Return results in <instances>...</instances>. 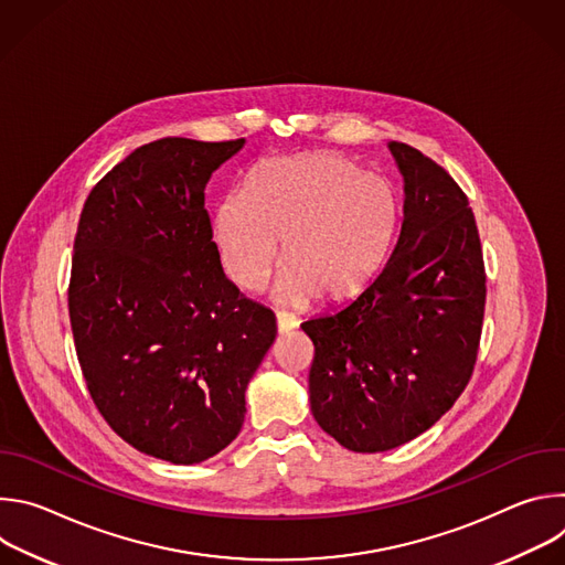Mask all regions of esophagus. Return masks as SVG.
I'll return each mask as SVG.
<instances>
[{"mask_svg": "<svg viewBox=\"0 0 565 565\" xmlns=\"http://www.w3.org/2000/svg\"><path fill=\"white\" fill-rule=\"evenodd\" d=\"M295 327H297V319H295L290 312L277 310V331H279V333H286V331H290V329H295Z\"/></svg>", "mask_w": 565, "mask_h": 565, "instance_id": "obj_1", "label": "esophagus"}]
</instances>
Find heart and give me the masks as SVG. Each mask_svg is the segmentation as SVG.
Wrapping results in <instances>:
<instances>
[{"mask_svg": "<svg viewBox=\"0 0 565 565\" xmlns=\"http://www.w3.org/2000/svg\"><path fill=\"white\" fill-rule=\"evenodd\" d=\"M391 185L338 153L281 158L257 170L248 192H227L214 207L212 236L225 275L259 290L277 259L286 301L342 299L380 268L395 230Z\"/></svg>", "mask_w": 565, "mask_h": 565, "instance_id": "b5f03b06", "label": "heart"}]
</instances>
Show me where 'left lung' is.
<instances>
[{
    "mask_svg": "<svg viewBox=\"0 0 565 565\" xmlns=\"http://www.w3.org/2000/svg\"><path fill=\"white\" fill-rule=\"evenodd\" d=\"M405 179L393 255L347 306L312 317L308 375L317 425L351 451L405 445L465 391L486 315V264L473 212L429 156L388 142Z\"/></svg>",
    "mask_w": 565,
    "mask_h": 565,
    "instance_id": "8db88e82",
    "label": "left lung"
}]
</instances>
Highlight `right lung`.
<instances>
[{"label": "right lung", "instance_id": "add662e5", "mask_svg": "<svg viewBox=\"0 0 565 565\" xmlns=\"http://www.w3.org/2000/svg\"><path fill=\"white\" fill-rule=\"evenodd\" d=\"M244 138H160L134 149L79 214L68 317L107 425L134 449L194 465L244 425L246 386L275 315L223 275L205 185Z\"/></svg>", "mask_w": 565, "mask_h": 565}]
</instances>
